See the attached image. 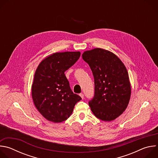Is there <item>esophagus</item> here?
Wrapping results in <instances>:
<instances>
[{"mask_svg":"<svg viewBox=\"0 0 158 158\" xmlns=\"http://www.w3.org/2000/svg\"><path fill=\"white\" fill-rule=\"evenodd\" d=\"M79 96H81V98L83 99H84V94H82V93H81V94H79Z\"/></svg>","mask_w":158,"mask_h":158,"instance_id":"obj_1","label":"esophagus"}]
</instances>
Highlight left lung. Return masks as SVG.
<instances>
[{
	"mask_svg": "<svg viewBox=\"0 0 158 158\" xmlns=\"http://www.w3.org/2000/svg\"><path fill=\"white\" fill-rule=\"evenodd\" d=\"M93 72L94 96L89 105L98 119L111 121L126 110L131 88L124 64L117 56L101 48L85 51L82 55Z\"/></svg>",
	"mask_w": 158,
	"mask_h": 158,
	"instance_id": "obj_1",
	"label": "left lung"
}]
</instances>
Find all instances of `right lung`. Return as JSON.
Wrapping results in <instances>:
<instances>
[{
  "label": "right lung",
  "instance_id": "obj_1",
  "mask_svg": "<svg viewBox=\"0 0 158 158\" xmlns=\"http://www.w3.org/2000/svg\"><path fill=\"white\" fill-rule=\"evenodd\" d=\"M80 52H56L38 65L32 85V97L40 113L49 121L61 123L73 113L81 98L71 89L64 72L79 59Z\"/></svg>",
  "mask_w": 158,
  "mask_h": 158
}]
</instances>
